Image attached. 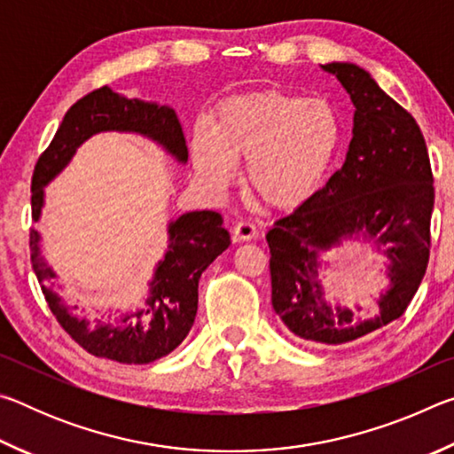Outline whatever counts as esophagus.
<instances>
[{
    "instance_id": "obj_1",
    "label": "esophagus",
    "mask_w": 454,
    "mask_h": 454,
    "mask_svg": "<svg viewBox=\"0 0 454 454\" xmlns=\"http://www.w3.org/2000/svg\"><path fill=\"white\" fill-rule=\"evenodd\" d=\"M232 234H234L236 240L248 242V240H254L256 234H258V230H256L254 224H252V222L240 220V222H238V224L234 226V232H232Z\"/></svg>"
}]
</instances>
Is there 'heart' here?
Returning <instances> with one entry per match:
<instances>
[{"instance_id": "obj_1", "label": "heart", "mask_w": 454, "mask_h": 454, "mask_svg": "<svg viewBox=\"0 0 454 454\" xmlns=\"http://www.w3.org/2000/svg\"><path fill=\"white\" fill-rule=\"evenodd\" d=\"M342 142V121L325 98L278 90L224 99L214 128L192 134L196 178L222 194L244 164V188L270 208H294L314 196Z\"/></svg>"}]
</instances>
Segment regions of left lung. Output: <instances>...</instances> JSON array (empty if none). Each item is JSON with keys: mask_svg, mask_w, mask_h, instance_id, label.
Here are the masks:
<instances>
[{"mask_svg": "<svg viewBox=\"0 0 454 454\" xmlns=\"http://www.w3.org/2000/svg\"><path fill=\"white\" fill-rule=\"evenodd\" d=\"M336 75L355 106L352 140L338 172L268 230L272 306L306 342L344 344L396 320L417 294L428 264L434 206L425 137L417 121L350 61L320 66ZM356 241L387 258L389 288L380 312L358 319L325 294L327 254Z\"/></svg>", "mask_w": 454, "mask_h": 454, "instance_id": "left-lung-1", "label": "left lung"}]
</instances>
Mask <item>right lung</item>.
Masks as SVG:
<instances>
[{
	"instance_id": "obj_1",
	"label": "right lung",
	"mask_w": 454,
	"mask_h": 454,
	"mask_svg": "<svg viewBox=\"0 0 454 454\" xmlns=\"http://www.w3.org/2000/svg\"><path fill=\"white\" fill-rule=\"evenodd\" d=\"M102 132L148 137L178 164L188 162L186 140L170 106L126 98L104 86L67 110L48 150L37 160L32 178L34 222L42 218L45 186L66 170L83 142ZM214 210L186 212L168 222V248L153 268L148 296L142 306L116 322L96 320L91 325L74 314L58 292L45 284L58 274L42 256V234L35 228L29 232L32 266L51 312L83 350L121 364H148L180 347L194 325L200 276L230 246V234Z\"/></svg>"
}]
</instances>
